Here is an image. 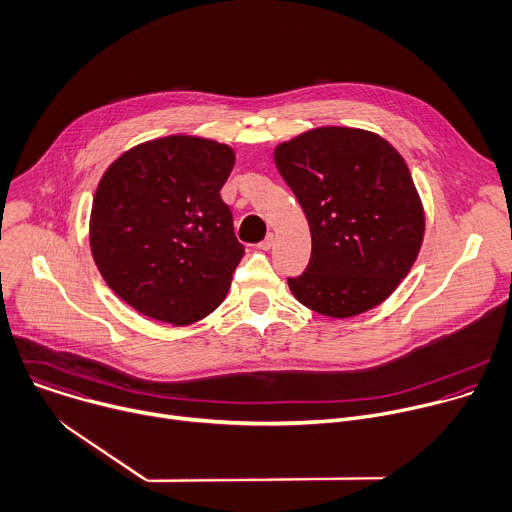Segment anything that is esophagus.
Wrapping results in <instances>:
<instances>
[{
  "mask_svg": "<svg viewBox=\"0 0 512 512\" xmlns=\"http://www.w3.org/2000/svg\"><path fill=\"white\" fill-rule=\"evenodd\" d=\"M272 244H274V236H272V234H268V236L258 244V248H260V250H270V248H272Z\"/></svg>",
  "mask_w": 512,
  "mask_h": 512,
  "instance_id": "esophagus-1",
  "label": "esophagus"
}]
</instances>
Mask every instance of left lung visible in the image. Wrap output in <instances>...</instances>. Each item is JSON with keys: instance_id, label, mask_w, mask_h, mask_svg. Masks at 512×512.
<instances>
[{"instance_id": "1", "label": "left lung", "mask_w": 512, "mask_h": 512, "mask_svg": "<svg viewBox=\"0 0 512 512\" xmlns=\"http://www.w3.org/2000/svg\"><path fill=\"white\" fill-rule=\"evenodd\" d=\"M311 228V262L288 278L311 311L349 319L381 304L424 240L422 199L403 157L379 135L321 127L274 149Z\"/></svg>"}]
</instances>
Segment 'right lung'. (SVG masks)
Here are the masks:
<instances>
[{"instance_id":"add662e5","label":"right lung","mask_w":512,"mask_h":512,"mask_svg":"<svg viewBox=\"0 0 512 512\" xmlns=\"http://www.w3.org/2000/svg\"><path fill=\"white\" fill-rule=\"evenodd\" d=\"M232 147L171 135L125 151L102 175L90 250L109 288L135 311L175 327L214 313L244 256L220 189Z\"/></svg>"}]
</instances>
